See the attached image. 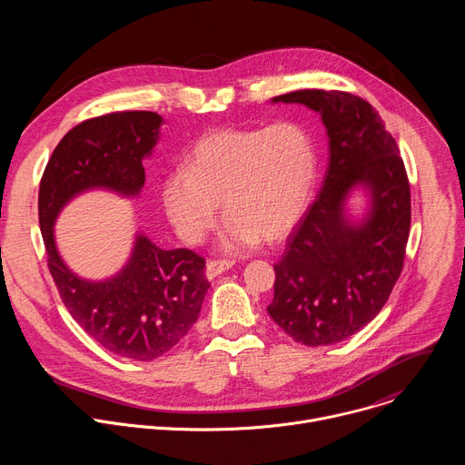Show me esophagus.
I'll list each match as a JSON object with an SVG mask.
<instances>
[{
    "instance_id": "34e87169",
    "label": "esophagus",
    "mask_w": 465,
    "mask_h": 465,
    "mask_svg": "<svg viewBox=\"0 0 465 465\" xmlns=\"http://www.w3.org/2000/svg\"><path fill=\"white\" fill-rule=\"evenodd\" d=\"M233 261H230V259H223V261H208V264H206V278L208 280H215L217 276H221L223 272H226V271H230L232 267H233Z\"/></svg>"
}]
</instances>
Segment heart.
<instances>
[{
    "instance_id": "b5f03b06",
    "label": "heart",
    "mask_w": 465,
    "mask_h": 465,
    "mask_svg": "<svg viewBox=\"0 0 465 465\" xmlns=\"http://www.w3.org/2000/svg\"><path fill=\"white\" fill-rule=\"evenodd\" d=\"M316 176V147L302 124L223 128L163 176L162 206L176 233L196 244L215 226L223 201V246L233 252L285 237L303 217Z\"/></svg>"
}]
</instances>
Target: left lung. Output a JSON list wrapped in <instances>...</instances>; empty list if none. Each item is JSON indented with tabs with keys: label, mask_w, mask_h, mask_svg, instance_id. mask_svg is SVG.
<instances>
[{
	"label": "left lung",
	"mask_w": 465,
	"mask_h": 465,
	"mask_svg": "<svg viewBox=\"0 0 465 465\" xmlns=\"http://www.w3.org/2000/svg\"><path fill=\"white\" fill-rule=\"evenodd\" d=\"M271 103L318 112L329 163L312 206L274 264L271 318L305 346L346 341L386 303L403 269L411 232V187L395 140L364 99L298 90ZM355 193L365 212L353 216Z\"/></svg>",
	"instance_id": "obj_1"
}]
</instances>
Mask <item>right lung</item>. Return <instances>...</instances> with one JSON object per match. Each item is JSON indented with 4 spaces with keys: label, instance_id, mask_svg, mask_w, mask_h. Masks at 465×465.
Wrapping results in <instances>:
<instances>
[{
    "label": "right lung",
    "instance_id": "1",
    "mask_svg": "<svg viewBox=\"0 0 465 465\" xmlns=\"http://www.w3.org/2000/svg\"><path fill=\"white\" fill-rule=\"evenodd\" d=\"M162 124L154 112H115L77 124L53 151L38 193L49 272L65 309L106 351L140 362L171 351L198 320L210 289L206 261L185 248L162 250L136 230L123 267L90 280L60 255L54 224L65 206L90 191L138 198L143 160L160 142Z\"/></svg>",
    "mask_w": 465,
    "mask_h": 465
}]
</instances>
